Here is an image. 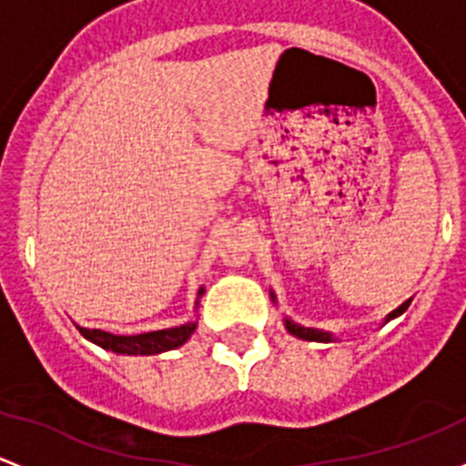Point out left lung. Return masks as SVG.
I'll use <instances>...</instances> for the list:
<instances>
[{
	"label": "left lung",
	"instance_id": "obj_1",
	"mask_svg": "<svg viewBox=\"0 0 466 466\" xmlns=\"http://www.w3.org/2000/svg\"><path fill=\"white\" fill-rule=\"evenodd\" d=\"M271 300H273V303H276V294H273V291H271ZM409 305H410V299L406 300V303H401L400 307H397V309H392L390 314H388L386 319H383V325H386L388 320H392V319H397V316L404 314V311L409 309ZM282 323H285L287 332H289L291 337H296V339L316 340V343H334V340H337V337H334L332 332H325V329H316V328H303V325L294 323V320H291V319H282Z\"/></svg>",
	"mask_w": 466,
	"mask_h": 466
}]
</instances>
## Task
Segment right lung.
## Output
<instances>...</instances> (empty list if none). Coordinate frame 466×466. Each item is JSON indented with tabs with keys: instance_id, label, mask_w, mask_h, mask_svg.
Masks as SVG:
<instances>
[{
	"instance_id": "obj_1",
	"label": "right lung",
	"mask_w": 466,
	"mask_h": 466,
	"mask_svg": "<svg viewBox=\"0 0 466 466\" xmlns=\"http://www.w3.org/2000/svg\"><path fill=\"white\" fill-rule=\"evenodd\" d=\"M201 294H204V287H199L195 309L199 307ZM195 328H198V319L188 320V323L184 325H177V328L155 329V332L112 334V332H105V329H89L76 323V329H78L85 339L91 340V343L107 350V352L123 354V357H150V354H161V352H167V350L179 348V345H184L186 340L193 337Z\"/></svg>"
}]
</instances>
